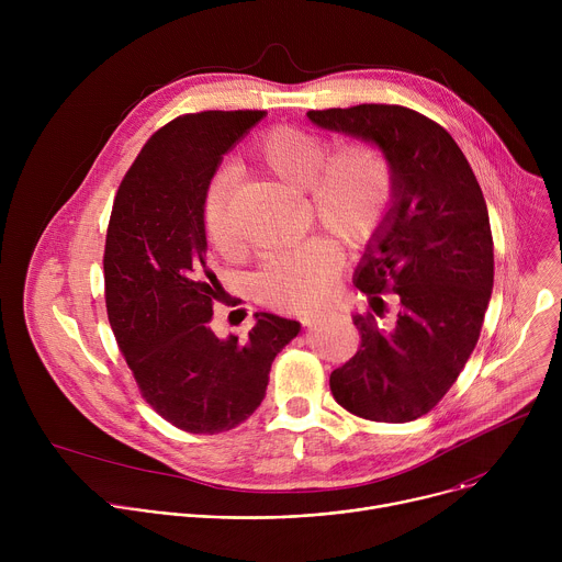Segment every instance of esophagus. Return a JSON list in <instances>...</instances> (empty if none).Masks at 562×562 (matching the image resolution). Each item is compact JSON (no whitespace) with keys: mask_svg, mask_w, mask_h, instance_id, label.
Masks as SVG:
<instances>
[{"mask_svg":"<svg viewBox=\"0 0 562 562\" xmlns=\"http://www.w3.org/2000/svg\"><path fill=\"white\" fill-rule=\"evenodd\" d=\"M300 323H302V327H313L317 323H323V315H302Z\"/></svg>","mask_w":562,"mask_h":562,"instance_id":"esophagus-1","label":"esophagus"}]
</instances>
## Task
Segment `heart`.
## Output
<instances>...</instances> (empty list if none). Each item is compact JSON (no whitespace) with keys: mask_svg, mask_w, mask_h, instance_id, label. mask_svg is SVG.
<instances>
[{"mask_svg":"<svg viewBox=\"0 0 562 562\" xmlns=\"http://www.w3.org/2000/svg\"><path fill=\"white\" fill-rule=\"evenodd\" d=\"M323 135L300 126H273L251 146L254 157L291 189H306L304 204L317 226L345 245L358 247L380 228L395 191L389 157L369 142H347L334 150ZM235 171H217L202 195L209 243L220 254L233 249L228 195ZM340 267V251L329 239H306L295 249L271 254L254 278L258 297L284 311H311L323 304Z\"/></svg>","mask_w":562,"mask_h":562,"instance_id":"obj_1","label":"heart"}]
</instances>
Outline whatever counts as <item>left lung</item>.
I'll list each match as a JSON object with an SVG mask.
<instances>
[{
  "mask_svg": "<svg viewBox=\"0 0 562 562\" xmlns=\"http://www.w3.org/2000/svg\"><path fill=\"white\" fill-rule=\"evenodd\" d=\"M327 131L375 144L393 167L395 191L369 239L353 284L376 314L382 292L398 297L393 330L372 313L353 315L358 353L331 378L336 403L375 423L429 414L469 360L494 289V239L480 184L453 137L395 104L308 111Z\"/></svg>",
  "mask_w": 562,
  "mask_h": 562,
  "instance_id": "left-lung-1",
  "label": "left lung"
}]
</instances>
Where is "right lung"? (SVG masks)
I'll return each instance as SVG.
<instances>
[{
	"mask_svg": "<svg viewBox=\"0 0 562 562\" xmlns=\"http://www.w3.org/2000/svg\"><path fill=\"white\" fill-rule=\"evenodd\" d=\"M265 111H202L155 131L126 171L104 247L106 313L146 403L189 434H220L262 403L300 323L256 313L249 336L211 329L222 286L206 265L202 195Z\"/></svg>",
	"mask_w": 562,
	"mask_h": 562,
	"instance_id": "obj_1",
	"label": "right lung"
}]
</instances>
